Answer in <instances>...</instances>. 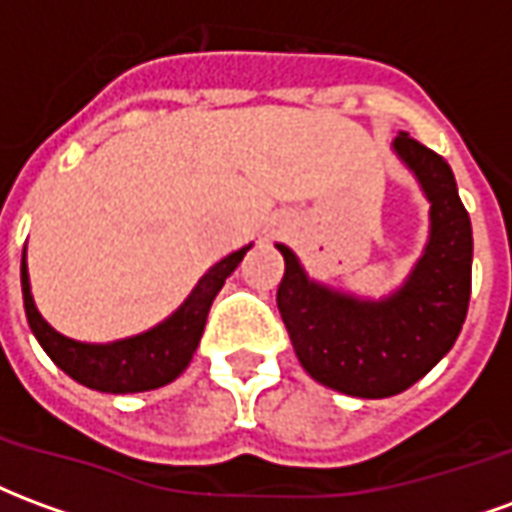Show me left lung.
Here are the masks:
<instances>
[{
  "instance_id": "1",
  "label": "left lung",
  "mask_w": 512,
  "mask_h": 512,
  "mask_svg": "<svg viewBox=\"0 0 512 512\" xmlns=\"http://www.w3.org/2000/svg\"><path fill=\"white\" fill-rule=\"evenodd\" d=\"M403 158L430 200V241L406 285L384 301H362L312 282L288 246L277 307L301 367L329 389L354 397L403 392L450 351L472 296V222L450 164L397 134Z\"/></svg>"
}]
</instances>
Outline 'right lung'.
I'll use <instances>...</instances> for the list:
<instances>
[{"instance_id":"add662e5","label":"right lung","mask_w":512,"mask_h":512,"mask_svg":"<svg viewBox=\"0 0 512 512\" xmlns=\"http://www.w3.org/2000/svg\"><path fill=\"white\" fill-rule=\"evenodd\" d=\"M246 249H238L233 255L224 257L222 263H216L197 282L189 299L180 304V310L169 315L164 323H158L156 329L109 345L76 343L71 337L54 332L35 310V301L29 293L27 260L21 257V290H24L29 329L35 332L43 351L51 356V362L79 384L98 389V392H112V395L158 389V386L175 381L189 367L191 356L200 345L213 299L222 290L224 279L230 277L235 266L244 260Z\"/></svg>"}]
</instances>
